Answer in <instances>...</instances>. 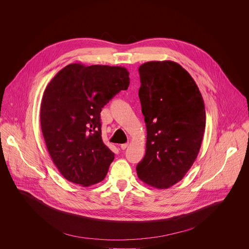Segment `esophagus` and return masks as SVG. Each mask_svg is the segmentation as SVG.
I'll use <instances>...</instances> for the list:
<instances>
[{"label":"esophagus","mask_w":249,"mask_h":249,"mask_svg":"<svg viewBox=\"0 0 249 249\" xmlns=\"http://www.w3.org/2000/svg\"><path fill=\"white\" fill-rule=\"evenodd\" d=\"M128 144H129L128 142H126V143H122V144H121V148H122V149H125V148L128 146Z\"/></svg>","instance_id":"34e87169"}]
</instances>
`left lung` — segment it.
<instances>
[{
  "mask_svg": "<svg viewBox=\"0 0 249 249\" xmlns=\"http://www.w3.org/2000/svg\"><path fill=\"white\" fill-rule=\"evenodd\" d=\"M139 74L146 143L137 175L149 186L168 189L197 157L206 122L204 102L193 77L177 62H145Z\"/></svg>",
  "mask_w": 249,
  "mask_h": 249,
  "instance_id": "left-lung-1",
  "label": "left lung"
}]
</instances>
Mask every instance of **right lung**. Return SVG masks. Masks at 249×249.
<instances>
[{"label": "right lung", "instance_id": "right-lung-1", "mask_svg": "<svg viewBox=\"0 0 249 249\" xmlns=\"http://www.w3.org/2000/svg\"><path fill=\"white\" fill-rule=\"evenodd\" d=\"M124 67L72 63L44 91L40 123L48 151L60 174L88 187L107 177L114 153L102 139V108L129 85Z\"/></svg>", "mask_w": 249, "mask_h": 249}]
</instances>
